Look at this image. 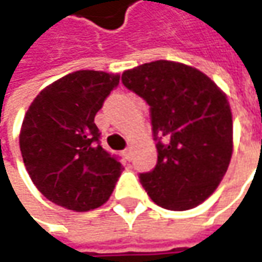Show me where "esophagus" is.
<instances>
[{"mask_svg": "<svg viewBox=\"0 0 262 262\" xmlns=\"http://www.w3.org/2000/svg\"><path fill=\"white\" fill-rule=\"evenodd\" d=\"M121 154H123V157H124L126 160H130V148H126Z\"/></svg>", "mask_w": 262, "mask_h": 262, "instance_id": "obj_1", "label": "esophagus"}]
</instances>
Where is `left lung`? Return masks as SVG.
I'll return each mask as SVG.
<instances>
[{
  "label": "left lung",
  "instance_id": "left-lung-1",
  "mask_svg": "<svg viewBox=\"0 0 262 262\" xmlns=\"http://www.w3.org/2000/svg\"><path fill=\"white\" fill-rule=\"evenodd\" d=\"M121 81L149 105L157 164L141 173L154 203L187 210L216 190L233 154L227 96L192 67L156 60L123 72Z\"/></svg>",
  "mask_w": 262,
  "mask_h": 262
}]
</instances>
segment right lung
Segmentation results:
<instances>
[{"label":"right lung","mask_w":262,"mask_h":262,"mask_svg":"<svg viewBox=\"0 0 262 262\" xmlns=\"http://www.w3.org/2000/svg\"><path fill=\"white\" fill-rule=\"evenodd\" d=\"M118 83V74L75 71L42 89L25 114L19 144L26 170L62 208L87 212L114 191L123 166L99 144L95 116Z\"/></svg>","instance_id":"1"}]
</instances>
